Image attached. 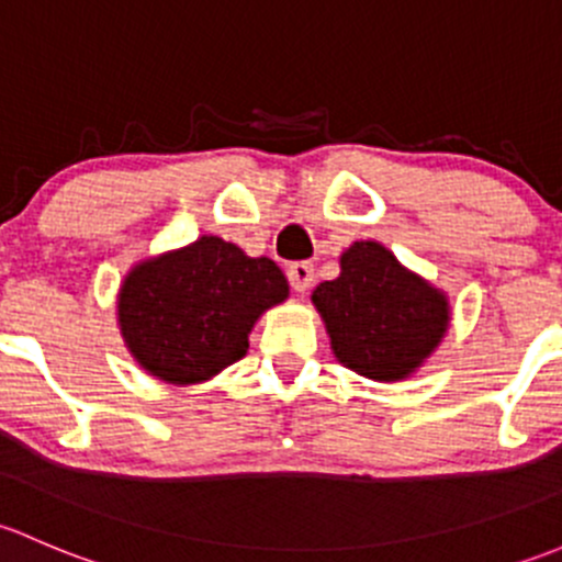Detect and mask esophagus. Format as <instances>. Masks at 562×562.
<instances>
[{"label": "esophagus", "instance_id": "esophagus-1", "mask_svg": "<svg viewBox=\"0 0 562 562\" xmlns=\"http://www.w3.org/2000/svg\"><path fill=\"white\" fill-rule=\"evenodd\" d=\"M286 279L294 292H305L314 283V265L311 262H292L286 268Z\"/></svg>", "mask_w": 562, "mask_h": 562}]
</instances>
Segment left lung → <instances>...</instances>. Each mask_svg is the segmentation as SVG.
Listing matches in <instances>:
<instances>
[{"label": "left lung", "mask_w": 562, "mask_h": 562, "mask_svg": "<svg viewBox=\"0 0 562 562\" xmlns=\"http://www.w3.org/2000/svg\"><path fill=\"white\" fill-rule=\"evenodd\" d=\"M314 305L335 357L375 381L414 373L449 324L447 297L373 240L355 243L340 257V276L314 289Z\"/></svg>", "instance_id": "8db88e82"}]
</instances>
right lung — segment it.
Wrapping results in <instances>:
<instances>
[{
	"mask_svg": "<svg viewBox=\"0 0 562 562\" xmlns=\"http://www.w3.org/2000/svg\"><path fill=\"white\" fill-rule=\"evenodd\" d=\"M281 268L216 235L137 265L119 294L132 357L167 384H196L248 351L262 311L286 300Z\"/></svg>",
	"mask_w": 562,
	"mask_h": 562,
	"instance_id": "obj_1",
	"label": "right lung"
}]
</instances>
